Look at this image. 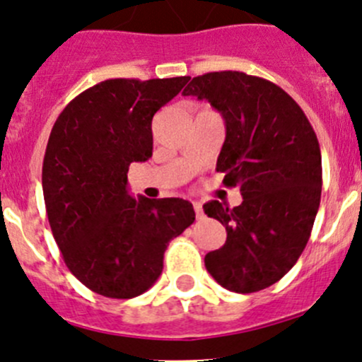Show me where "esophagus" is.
I'll use <instances>...</instances> for the list:
<instances>
[{"label":"esophagus","instance_id":"1","mask_svg":"<svg viewBox=\"0 0 362 362\" xmlns=\"http://www.w3.org/2000/svg\"><path fill=\"white\" fill-rule=\"evenodd\" d=\"M192 206H194V211H196V217L202 218L203 217V206L199 202H192Z\"/></svg>","mask_w":362,"mask_h":362}]
</instances>
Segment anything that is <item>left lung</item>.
<instances>
[{"label":"left lung","instance_id":"1","mask_svg":"<svg viewBox=\"0 0 362 362\" xmlns=\"http://www.w3.org/2000/svg\"><path fill=\"white\" fill-rule=\"evenodd\" d=\"M182 94L222 115L217 171L243 196L235 208L215 199L203 204L228 233L221 249L204 255V266L224 289L257 293L279 282L308 243L322 189L317 134L293 98L259 76L206 73Z\"/></svg>","mask_w":362,"mask_h":362}]
</instances>
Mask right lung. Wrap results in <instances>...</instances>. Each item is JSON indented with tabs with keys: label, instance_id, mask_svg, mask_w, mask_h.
I'll list each match as a JSON object with an SVG mask.
<instances>
[{
	"label": "right lung",
	"instance_id": "right-lung-1",
	"mask_svg": "<svg viewBox=\"0 0 362 362\" xmlns=\"http://www.w3.org/2000/svg\"><path fill=\"white\" fill-rule=\"evenodd\" d=\"M187 80H105L69 101L50 131L47 217L68 269L94 293L129 299L151 289L170 240L194 222L185 199H136L127 189L129 164L152 158V117Z\"/></svg>",
	"mask_w": 362,
	"mask_h": 362
}]
</instances>
